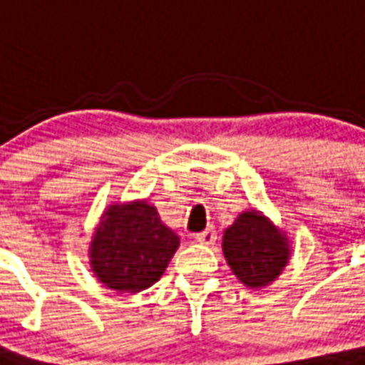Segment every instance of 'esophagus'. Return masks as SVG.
<instances>
[{"instance_id":"1","label":"esophagus","mask_w":365,"mask_h":365,"mask_svg":"<svg viewBox=\"0 0 365 365\" xmlns=\"http://www.w3.org/2000/svg\"><path fill=\"white\" fill-rule=\"evenodd\" d=\"M194 239H196V243L200 245H212L217 237H215V231L212 227H208V230H204L198 235H194Z\"/></svg>"}]
</instances>
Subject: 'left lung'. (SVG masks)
Segmentation results:
<instances>
[{
    "instance_id": "obj_1",
    "label": "left lung",
    "mask_w": 365,
    "mask_h": 365,
    "mask_svg": "<svg viewBox=\"0 0 365 365\" xmlns=\"http://www.w3.org/2000/svg\"><path fill=\"white\" fill-rule=\"evenodd\" d=\"M222 247L233 274L249 288L272 284L289 260L286 233L257 210L239 214L223 233Z\"/></svg>"
}]
</instances>
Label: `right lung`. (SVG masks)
<instances>
[{
    "label": "right lung",
    "instance_id": "1",
    "mask_svg": "<svg viewBox=\"0 0 365 365\" xmlns=\"http://www.w3.org/2000/svg\"><path fill=\"white\" fill-rule=\"evenodd\" d=\"M179 243L150 202L110 204L91 239V270L106 288L135 294L163 276Z\"/></svg>",
    "mask_w": 365,
    "mask_h": 365
}]
</instances>
